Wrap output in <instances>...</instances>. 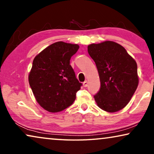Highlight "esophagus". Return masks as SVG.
I'll return each mask as SVG.
<instances>
[{
    "mask_svg": "<svg viewBox=\"0 0 154 154\" xmlns=\"http://www.w3.org/2000/svg\"><path fill=\"white\" fill-rule=\"evenodd\" d=\"M83 85H84V87H86V86H88V82H87V81L84 82H83Z\"/></svg>",
    "mask_w": 154,
    "mask_h": 154,
    "instance_id": "1",
    "label": "esophagus"
}]
</instances>
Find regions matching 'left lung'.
<instances>
[{
    "instance_id": "8db88e82",
    "label": "left lung",
    "mask_w": 154,
    "mask_h": 154,
    "mask_svg": "<svg viewBox=\"0 0 154 154\" xmlns=\"http://www.w3.org/2000/svg\"><path fill=\"white\" fill-rule=\"evenodd\" d=\"M98 69L100 88L94 95L104 111L115 112L127 105L138 86L137 66L123 47L112 41L88 46Z\"/></svg>"
}]
</instances>
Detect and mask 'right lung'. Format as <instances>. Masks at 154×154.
I'll use <instances>...</instances> for the list:
<instances>
[{
    "mask_svg": "<svg viewBox=\"0 0 154 154\" xmlns=\"http://www.w3.org/2000/svg\"><path fill=\"white\" fill-rule=\"evenodd\" d=\"M79 48L77 45L57 42L35 57L29 84L37 102L47 111L60 112L74 103L82 84L70 60Z\"/></svg>",
    "mask_w": 154,
    "mask_h": 154,
    "instance_id": "right-lung-1",
    "label": "right lung"
}]
</instances>
